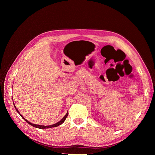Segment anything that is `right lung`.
I'll use <instances>...</instances> for the list:
<instances>
[{
  "mask_svg": "<svg viewBox=\"0 0 155 155\" xmlns=\"http://www.w3.org/2000/svg\"><path fill=\"white\" fill-rule=\"evenodd\" d=\"M13 105H14V107H15V109H16V110L17 111V112L18 114H19L21 116V117L22 118L24 119L26 122L28 124H30V125H31V126H33V127H36V128H39V129H47V128H51V127H58V126H59V125H61L64 121H65V120H66V118H67V116H68V112H67V114H65V116L63 117V118L61 120L59 121H58V123H56V124H53V125H47V126H45V125H37V124H32V123H31V122H30V121H28V120H26L24 117H22V115L20 114V112H18V110H17V109L16 108V107H15V104H14V103H13Z\"/></svg>",
  "mask_w": 155,
  "mask_h": 155,
  "instance_id": "obj_1",
  "label": "right lung"
}]
</instances>
